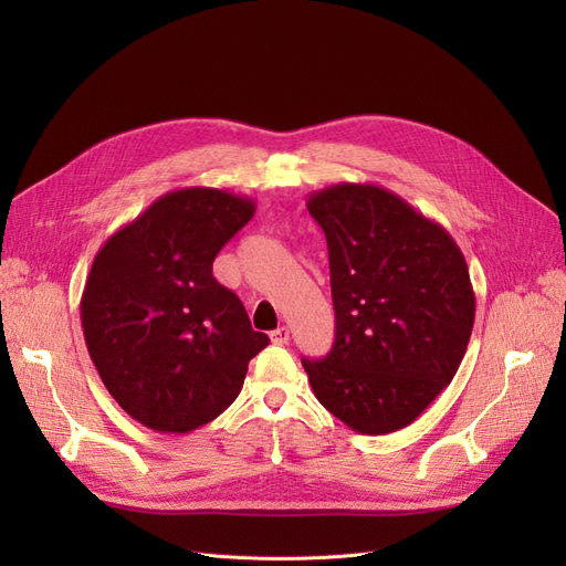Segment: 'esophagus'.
<instances>
[{"label":"esophagus","instance_id":"1","mask_svg":"<svg viewBox=\"0 0 566 566\" xmlns=\"http://www.w3.org/2000/svg\"><path fill=\"white\" fill-rule=\"evenodd\" d=\"M271 342L273 344H289V328H284V325H282V328L273 331L271 333Z\"/></svg>","mask_w":566,"mask_h":566}]
</instances>
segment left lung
Here are the masks:
<instances>
[{"mask_svg":"<svg viewBox=\"0 0 566 566\" xmlns=\"http://www.w3.org/2000/svg\"><path fill=\"white\" fill-rule=\"evenodd\" d=\"M328 241L335 344L303 358L316 399L346 427L392 433L452 382L474 323L454 238L395 192L339 184L312 192Z\"/></svg>","mask_w":566,"mask_h":566,"instance_id":"left-lung-1","label":"left lung"}]
</instances>
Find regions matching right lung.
Returning <instances> with one entry per match:
<instances>
[{
	"label": "right lung",
	"instance_id": "1",
	"mask_svg": "<svg viewBox=\"0 0 566 566\" xmlns=\"http://www.w3.org/2000/svg\"><path fill=\"white\" fill-rule=\"evenodd\" d=\"M254 208L218 188L174 190L98 250L80 303L84 342L105 388L139 424L188 433L216 420L271 342L213 277L218 252Z\"/></svg>",
	"mask_w": 566,
	"mask_h": 566
}]
</instances>
